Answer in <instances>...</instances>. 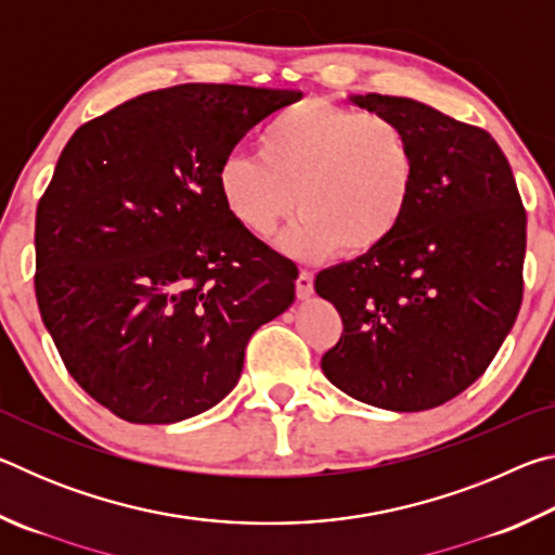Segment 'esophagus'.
Listing matches in <instances>:
<instances>
[{"label":"esophagus","instance_id":"1","mask_svg":"<svg viewBox=\"0 0 555 555\" xmlns=\"http://www.w3.org/2000/svg\"><path fill=\"white\" fill-rule=\"evenodd\" d=\"M296 294H298L300 300H306V298L313 296V274H311V271L304 269L298 274V279H296Z\"/></svg>","mask_w":555,"mask_h":555}]
</instances>
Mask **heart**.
<instances>
[{
	"label": "heart",
	"mask_w": 555,
	"mask_h": 555,
	"mask_svg": "<svg viewBox=\"0 0 555 555\" xmlns=\"http://www.w3.org/2000/svg\"><path fill=\"white\" fill-rule=\"evenodd\" d=\"M257 146L259 158L230 154L215 173L244 230L264 237L298 208L279 247L300 261L337 249L367 257L397 237L418 181L416 146L399 121L311 98L276 112Z\"/></svg>",
	"instance_id": "1"
}]
</instances>
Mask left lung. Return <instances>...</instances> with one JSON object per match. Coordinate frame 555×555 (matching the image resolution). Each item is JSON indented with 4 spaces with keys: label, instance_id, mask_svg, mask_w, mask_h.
<instances>
[{
    "label": "left lung",
    "instance_id": "8db88e82",
    "mask_svg": "<svg viewBox=\"0 0 555 555\" xmlns=\"http://www.w3.org/2000/svg\"><path fill=\"white\" fill-rule=\"evenodd\" d=\"M347 102L409 131L418 181L397 237L315 276V294L343 318L321 367L370 406L426 411L480 379L509 335L524 294L526 212L485 129L409 98Z\"/></svg>",
    "mask_w": 555,
    "mask_h": 555
}]
</instances>
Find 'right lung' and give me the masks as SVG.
Instances as JSON below:
<instances>
[{
	"label": "right lung",
	"mask_w": 555,
	"mask_h": 555,
	"mask_svg": "<svg viewBox=\"0 0 555 555\" xmlns=\"http://www.w3.org/2000/svg\"><path fill=\"white\" fill-rule=\"evenodd\" d=\"M296 90L188 82L82 125L36 210V300L70 377L129 424H178L237 387L298 269L224 210L215 173Z\"/></svg>",
	"instance_id": "obj_1"
}]
</instances>
